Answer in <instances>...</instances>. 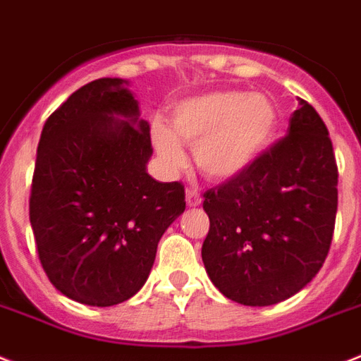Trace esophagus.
Returning a JSON list of instances; mask_svg holds the SVG:
<instances>
[{
	"label": "esophagus",
	"mask_w": 361,
	"mask_h": 361,
	"mask_svg": "<svg viewBox=\"0 0 361 361\" xmlns=\"http://www.w3.org/2000/svg\"><path fill=\"white\" fill-rule=\"evenodd\" d=\"M202 202L201 199V193L197 192V190H186V204L190 208H195L199 207Z\"/></svg>",
	"instance_id": "obj_1"
}]
</instances>
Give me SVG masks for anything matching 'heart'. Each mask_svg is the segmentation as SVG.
<instances>
[{
	"instance_id": "obj_1",
	"label": "heart",
	"mask_w": 361,
	"mask_h": 361,
	"mask_svg": "<svg viewBox=\"0 0 361 361\" xmlns=\"http://www.w3.org/2000/svg\"><path fill=\"white\" fill-rule=\"evenodd\" d=\"M279 110L269 95L240 90L208 92L177 103L171 127L154 121L151 142L169 173L186 164L183 144L208 178L231 180L258 160L276 133Z\"/></svg>"
}]
</instances>
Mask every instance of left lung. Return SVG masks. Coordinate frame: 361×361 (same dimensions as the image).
<instances>
[{
    "mask_svg": "<svg viewBox=\"0 0 361 361\" xmlns=\"http://www.w3.org/2000/svg\"><path fill=\"white\" fill-rule=\"evenodd\" d=\"M288 134L240 177L204 193L202 264L217 290L245 306L299 293L329 255L338 166L329 129L300 99Z\"/></svg>",
    "mask_w": 361,
    "mask_h": 361,
    "instance_id": "1",
    "label": "left lung"
}]
</instances>
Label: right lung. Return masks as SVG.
Here are the masks:
<instances>
[{
    "label": "right lung",
    "mask_w": 361,
    "mask_h": 361,
    "mask_svg": "<svg viewBox=\"0 0 361 361\" xmlns=\"http://www.w3.org/2000/svg\"><path fill=\"white\" fill-rule=\"evenodd\" d=\"M149 123L129 80L103 77L42 129L29 219L47 279L68 299L114 306L142 290L162 234L186 208L180 183L147 173Z\"/></svg>",
    "instance_id": "right-lung-1"
}]
</instances>
